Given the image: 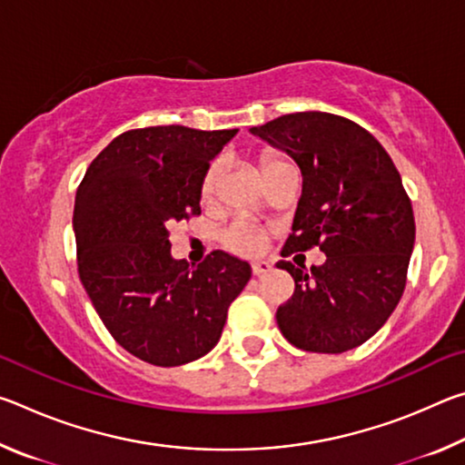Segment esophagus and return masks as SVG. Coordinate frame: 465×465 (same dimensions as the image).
<instances>
[{"label": "esophagus", "instance_id": "obj_1", "mask_svg": "<svg viewBox=\"0 0 465 465\" xmlns=\"http://www.w3.org/2000/svg\"><path fill=\"white\" fill-rule=\"evenodd\" d=\"M271 271H272V264L271 262H266V261L252 262V272H254L256 277H261V274H266V272H271Z\"/></svg>", "mask_w": 465, "mask_h": 465}]
</instances>
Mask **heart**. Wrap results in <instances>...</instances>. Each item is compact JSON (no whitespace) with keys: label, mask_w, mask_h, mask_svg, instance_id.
<instances>
[{"label":"heart","mask_w":465,"mask_h":465,"mask_svg":"<svg viewBox=\"0 0 465 465\" xmlns=\"http://www.w3.org/2000/svg\"><path fill=\"white\" fill-rule=\"evenodd\" d=\"M282 163L287 162H282L274 155H264L262 172L266 174V172L277 166H282ZM223 168H225L223 157H217V160L211 162L207 170H204L203 180H201V194L204 199H213L217 194L219 183H222V176H223ZM222 242L232 252H238V254H243V256H254L264 248L266 230L256 222H252V219L238 217L222 232Z\"/></svg>","instance_id":"1"}]
</instances>
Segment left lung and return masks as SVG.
<instances>
[{
    "mask_svg": "<svg viewBox=\"0 0 465 465\" xmlns=\"http://www.w3.org/2000/svg\"><path fill=\"white\" fill-rule=\"evenodd\" d=\"M285 149L303 176L282 256L318 246L310 271L277 262L295 293L277 310L282 336L302 351H351L396 310L414 248L412 203L391 157L371 133L330 113L282 114L250 129Z\"/></svg>",
    "mask_w": 465,
    "mask_h": 465,
    "instance_id": "1",
    "label": "left lung"
}]
</instances>
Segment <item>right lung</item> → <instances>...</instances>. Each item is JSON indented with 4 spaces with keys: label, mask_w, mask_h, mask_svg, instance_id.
<instances>
[{
    "label": "right lung",
    "mask_w": 465,
    "mask_h": 465,
    "mask_svg": "<svg viewBox=\"0 0 465 465\" xmlns=\"http://www.w3.org/2000/svg\"><path fill=\"white\" fill-rule=\"evenodd\" d=\"M238 129L168 124L123 133L77 186V272L116 342L157 367L217 344L250 264L215 250L194 269L170 254V225L201 215V180Z\"/></svg>",
    "instance_id": "1"
}]
</instances>
